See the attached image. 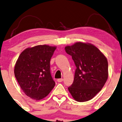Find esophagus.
<instances>
[{"mask_svg":"<svg viewBox=\"0 0 122 122\" xmlns=\"http://www.w3.org/2000/svg\"><path fill=\"white\" fill-rule=\"evenodd\" d=\"M63 80V79H58V80H57V81H58V82H62Z\"/></svg>","mask_w":122,"mask_h":122,"instance_id":"1","label":"esophagus"}]
</instances>
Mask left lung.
<instances>
[{"label":"left lung","mask_w":122,"mask_h":122,"mask_svg":"<svg viewBox=\"0 0 122 122\" xmlns=\"http://www.w3.org/2000/svg\"><path fill=\"white\" fill-rule=\"evenodd\" d=\"M76 65L74 80L68 91L78 102L91 100L101 91L108 78L107 58L94 45L78 42L65 47Z\"/></svg>","instance_id":"obj_1"}]
</instances>
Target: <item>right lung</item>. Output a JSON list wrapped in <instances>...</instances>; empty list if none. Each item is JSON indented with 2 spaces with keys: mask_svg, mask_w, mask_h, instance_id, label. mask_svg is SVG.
I'll return each instance as SVG.
<instances>
[{
  "mask_svg": "<svg viewBox=\"0 0 122 122\" xmlns=\"http://www.w3.org/2000/svg\"><path fill=\"white\" fill-rule=\"evenodd\" d=\"M56 49L46 45L28 47L16 61L15 77L25 94L33 100L44 98L55 86L50 62Z\"/></svg>",
  "mask_w": 122,
  "mask_h": 122,
  "instance_id": "obj_1",
  "label": "right lung"
}]
</instances>
